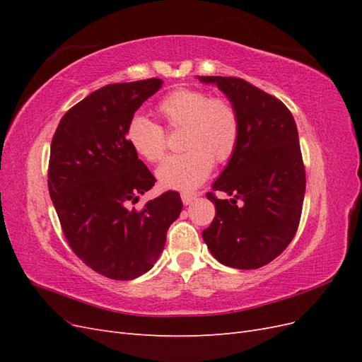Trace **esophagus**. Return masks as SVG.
I'll return each mask as SVG.
<instances>
[{
    "mask_svg": "<svg viewBox=\"0 0 362 362\" xmlns=\"http://www.w3.org/2000/svg\"><path fill=\"white\" fill-rule=\"evenodd\" d=\"M196 199V193H190V192H182L181 193V201L184 205H189Z\"/></svg>",
    "mask_w": 362,
    "mask_h": 362,
    "instance_id": "1",
    "label": "esophagus"
}]
</instances>
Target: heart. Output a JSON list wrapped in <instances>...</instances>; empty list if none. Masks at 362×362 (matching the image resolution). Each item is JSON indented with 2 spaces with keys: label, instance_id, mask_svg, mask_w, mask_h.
Returning <instances> with one entry per match:
<instances>
[{
  "label": "heart",
  "instance_id": "heart-1",
  "mask_svg": "<svg viewBox=\"0 0 362 362\" xmlns=\"http://www.w3.org/2000/svg\"><path fill=\"white\" fill-rule=\"evenodd\" d=\"M157 112L168 129H181L182 154L170 156L157 169L164 189L187 190L210 175L217 164L233 157L240 137V116L225 96H211L201 89L182 87L166 95ZM127 140L139 157L160 161L166 152V131L144 115H134L127 127Z\"/></svg>",
  "mask_w": 362,
  "mask_h": 362
}]
</instances>
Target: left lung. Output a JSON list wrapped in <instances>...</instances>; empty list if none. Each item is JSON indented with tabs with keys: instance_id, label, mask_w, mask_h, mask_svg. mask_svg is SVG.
Masks as SVG:
<instances>
[{
	"instance_id": "8db88e82",
	"label": "left lung",
	"mask_w": 362,
	"mask_h": 362,
	"mask_svg": "<svg viewBox=\"0 0 362 362\" xmlns=\"http://www.w3.org/2000/svg\"><path fill=\"white\" fill-rule=\"evenodd\" d=\"M198 78L214 83L240 116L237 148L206 193L216 216L204 242L228 267L259 269L286 250L299 228L306 180L298 128L286 104L243 78ZM214 191L233 199L218 200Z\"/></svg>"
}]
</instances>
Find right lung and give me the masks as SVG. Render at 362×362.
<instances>
[{
  "label": "right lung",
  "mask_w": 362,
  "mask_h": 362,
  "mask_svg": "<svg viewBox=\"0 0 362 362\" xmlns=\"http://www.w3.org/2000/svg\"><path fill=\"white\" fill-rule=\"evenodd\" d=\"M163 81L101 87L64 113L51 141L48 189L74 254L100 275L128 281L152 269L182 202L164 192L140 210L154 175L129 146L127 127Z\"/></svg>",
  "instance_id": "right-lung-1"
}]
</instances>
